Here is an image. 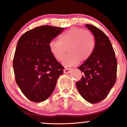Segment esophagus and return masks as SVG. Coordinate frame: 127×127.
Instances as JSON below:
<instances>
[{
	"label": "esophagus",
	"instance_id": "1",
	"mask_svg": "<svg viewBox=\"0 0 127 127\" xmlns=\"http://www.w3.org/2000/svg\"><path fill=\"white\" fill-rule=\"evenodd\" d=\"M71 71H72V69H70V68H67V69H65L64 70V73L67 74V73H70Z\"/></svg>",
	"mask_w": 127,
	"mask_h": 127
}]
</instances>
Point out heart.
<instances>
[{
    "label": "heart",
    "mask_w": 127,
    "mask_h": 127,
    "mask_svg": "<svg viewBox=\"0 0 127 127\" xmlns=\"http://www.w3.org/2000/svg\"><path fill=\"white\" fill-rule=\"evenodd\" d=\"M49 48L51 54L58 61H63L67 51L64 64L73 66L80 61L88 60L94 52L95 39L90 31L82 28L72 27L59 36V40L50 41Z\"/></svg>",
    "instance_id": "obj_1"
}]
</instances>
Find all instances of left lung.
Masks as SVG:
<instances>
[{
	"label": "left lung",
	"instance_id": "left-lung-1",
	"mask_svg": "<svg viewBox=\"0 0 127 127\" xmlns=\"http://www.w3.org/2000/svg\"><path fill=\"white\" fill-rule=\"evenodd\" d=\"M95 36V48L92 56L78 69L83 73L76 86L82 97L92 104L107 97L116 80L117 60L109 38L101 30L86 25Z\"/></svg>",
	"mask_w": 127,
	"mask_h": 127
}]
</instances>
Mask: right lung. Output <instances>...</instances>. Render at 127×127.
Segmentation results:
<instances>
[{
    "label": "right lung",
    "mask_w": 127,
    "mask_h": 127,
    "mask_svg": "<svg viewBox=\"0 0 127 127\" xmlns=\"http://www.w3.org/2000/svg\"><path fill=\"white\" fill-rule=\"evenodd\" d=\"M64 30L38 26L26 32L18 41L12 62L15 79L22 92L32 102L47 99L63 73L64 67L51 54L49 43Z\"/></svg>",
    "instance_id": "obj_1"
}]
</instances>
